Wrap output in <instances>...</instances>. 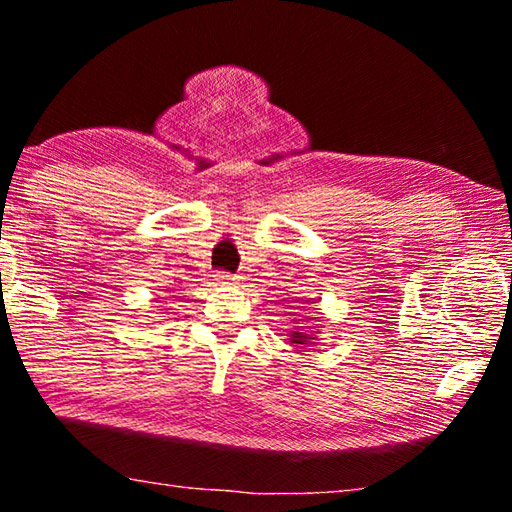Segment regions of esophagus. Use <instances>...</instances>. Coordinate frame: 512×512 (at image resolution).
Returning a JSON list of instances; mask_svg holds the SVG:
<instances>
[{
  "mask_svg": "<svg viewBox=\"0 0 512 512\" xmlns=\"http://www.w3.org/2000/svg\"><path fill=\"white\" fill-rule=\"evenodd\" d=\"M214 280H216V284H221V287H230V284H237V277L230 275V273H216Z\"/></svg>",
  "mask_w": 512,
  "mask_h": 512,
  "instance_id": "1",
  "label": "esophagus"
}]
</instances>
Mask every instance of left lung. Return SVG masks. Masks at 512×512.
<instances>
[{
	"label": "left lung",
	"instance_id": "left-lung-1",
	"mask_svg": "<svg viewBox=\"0 0 512 512\" xmlns=\"http://www.w3.org/2000/svg\"><path fill=\"white\" fill-rule=\"evenodd\" d=\"M289 341H291V343H298V345H302V343H309V341H311V336H309V334H302V332H293Z\"/></svg>",
	"mask_w": 512,
	"mask_h": 512
}]
</instances>
